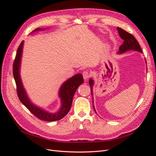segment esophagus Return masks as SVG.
<instances>
[{"label":"esophagus","mask_w":156,"mask_h":156,"mask_svg":"<svg viewBox=\"0 0 156 156\" xmlns=\"http://www.w3.org/2000/svg\"><path fill=\"white\" fill-rule=\"evenodd\" d=\"M83 78L84 80H87L90 76V74L87 71H84V72L83 73Z\"/></svg>","instance_id":"esophagus-1"}]
</instances>
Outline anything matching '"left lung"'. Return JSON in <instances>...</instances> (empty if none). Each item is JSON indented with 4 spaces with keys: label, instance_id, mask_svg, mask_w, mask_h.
I'll list each match as a JSON object with an SVG mask.
<instances>
[{
    "label": "left lung",
    "instance_id": "1",
    "mask_svg": "<svg viewBox=\"0 0 156 156\" xmlns=\"http://www.w3.org/2000/svg\"><path fill=\"white\" fill-rule=\"evenodd\" d=\"M117 30L118 32H119V34L120 35V37L122 40H124V43L123 44H122L120 47L119 48V51L118 52L119 54H122L125 53L127 51H129V50H133L136 51H139L142 53V49L140 48V46L139 44V42L137 41L135 39V37L132 35L130 33L126 32V30L120 29L119 27H117ZM89 84L90 87L91 89V94L92 96H93V91H92V88L94 86V80L92 79H90L89 80ZM93 99V98H92ZM93 102V101H92ZM93 108L94 111L96 112L95 108H94V106L93 105Z\"/></svg>",
    "mask_w": 156,
    "mask_h": 156
}]
</instances>
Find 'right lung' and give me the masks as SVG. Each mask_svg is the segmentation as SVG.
I'll return each mask as SVG.
<instances>
[{
  "label": "right lung",
  "instance_id": "1",
  "mask_svg": "<svg viewBox=\"0 0 156 156\" xmlns=\"http://www.w3.org/2000/svg\"><path fill=\"white\" fill-rule=\"evenodd\" d=\"M45 30L44 29H36L33 30L31 34L34 32L41 31ZM24 41H22L20 47H19L16 56L15 60L13 65V74L15 79L17 96L21 102L28 109H29L33 115L36 116L37 119L42 120L53 122L56 120H59L62 119L70 110L72 107V101L74 94L77 90V88L80 84L84 82L83 75L80 73L73 75L72 77L68 79L66 81H65L59 90L58 95L61 100V107L60 109L55 113L49 112L45 111L43 108L35 105L30 101L29 98L27 96L26 90L23 87L21 79L20 77V68H21V61L22 57L23 48Z\"/></svg>",
  "mask_w": 156,
  "mask_h": 156
}]
</instances>
